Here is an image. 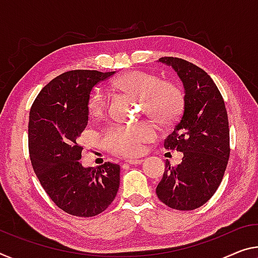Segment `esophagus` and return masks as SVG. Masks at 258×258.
I'll list each match as a JSON object with an SVG mask.
<instances>
[{
	"mask_svg": "<svg viewBox=\"0 0 258 258\" xmlns=\"http://www.w3.org/2000/svg\"><path fill=\"white\" fill-rule=\"evenodd\" d=\"M142 162H144V159H141V158H139V159H136V158H127V159H126V163H128V164H133V165L141 164Z\"/></svg>",
	"mask_w": 258,
	"mask_h": 258,
	"instance_id": "1",
	"label": "esophagus"
}]
</instances>
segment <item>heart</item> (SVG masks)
<instances>
[{
    "label": "heart",
    "instance_id": "heart-1",
    "mask_svg": "<svg viewBox=\"0 0 258 258\" xmlns=\"http://www.w3.org/2000/svg\"><path fill=\"white\" fill-rule=\"evenodd\" d=\"M113 91L128 94L140 100L144 112L162 125H171L180 116L185 104V94L177 84L161 80L151 73L131 71L114 78L110 83ZM109 97L102 89H95L88 97L87 110L92 118H101L107 111ZM158 134L153 122L134 125H114L103 133L105 148L117 155L138 156L144 153L146 142L154 140Z\"/></svg>",
    "mask_w": 258,
    "mask_h": 258
}]
</instances>
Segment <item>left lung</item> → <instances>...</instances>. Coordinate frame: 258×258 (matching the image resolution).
<instances>
[{
	"label": "left lung",
	"instance_id": "8db88e82",
	"mask_svg": "<svg viewBox=\"0 0 258 258\" xmlns=\"http://www.w3.org/2000/svg\"><path fill=\"white\" fill-rule=\"evenodd\" d=\"M185 88V104L164 148L181 151L182 162L165 171L156 194L167 207L194 210L209 201L223 180L230 157V128L223 96L208 73L178 57H162Z\"/></svg>",
	"mask_w": 258,
	"mask_h": 258
}]
</instances>
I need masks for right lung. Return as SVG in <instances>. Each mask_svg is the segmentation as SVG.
I'll use <instances>...</instances> for the list:
<instances>
[{
	"label": "right lung",
	"instance_id": "right-lung-1",
	"mask_svg": "<svg viewBox=\"0 0 258 258\" xmlns=\"http://www.w3.org/2000/svg\"><path fill=\"white\" fill-rule=\"evenodd\" d=\"M114 73L64 72L44 86L30 111L28 150L34 172L52 202L77 217L103 212L119 188L120 166L105 162L84 167L83 147L78 145L88 122L89 94Z\"/></svg>",
	"mask_w": 258,
	"mask_h": 258
}]
</instances>
